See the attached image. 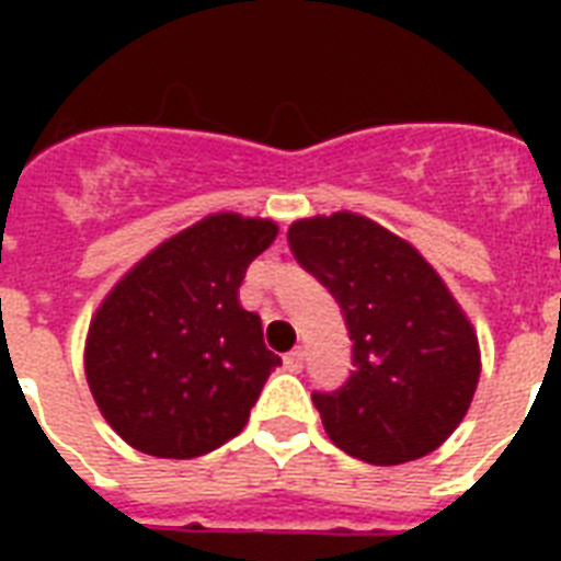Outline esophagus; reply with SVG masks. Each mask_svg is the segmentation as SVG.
Listing matches in <instances>:
<instances>
[{
    "instance_id": "34e87169",
    "label": "esophagus",
    "mask_w": 561,
    "mask_h": 561,
    "mask_svg": "<svg viewBox=\"0 0 561 561\" xmlns=\"http://www.w3.org/2000/svg\"><path fill=\"white\" fill-rule=\"evenodd\" d=\"M302 364H306V352L302 350H294L285 355V369H288V373H299V369H302Z\"/></svg>"
}]
</instances>
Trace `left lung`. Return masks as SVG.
Returning <instances> with one entry per match:
<instances>
[{
	"label": "left lung",
	"mask_w": 561,
	"mask_h": 561,
	"mask_svg": "<svg viewBox=\"0 0 561 561\" xmlns=\"http://www.w3.org/2000/svg\"><path fill=\"white\" fill-rule=\"evenodd\" d=\"M288 244L350 329L355 369L341 390L311 396L329 439L373 466L436 451L480 378L478 334L439 273L404 238L352 211L290 224Z\"/></svg>",
	"instance_id": "1"
}]
</instances>
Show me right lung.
Wrapping results in <instances>:
<instances>
[{
    "label": "right lung",
    "instance_id": "add662e5",
    "mask_svg": "<svg viewBox=\"0 0 561 561\" xmlns=\"http://www.w3.org/2000/svg\"><path fill=\"white\" fill-rule=\"evenodd\" d=\"M276 232L273 220L209 215L151 250L101 302L87 381L101 416L136 451L192 460L241 434L282 360L238 288Z\"/></svg>",
    "mask_w": 561,
    "mask_h": 561
}]
</instances>
